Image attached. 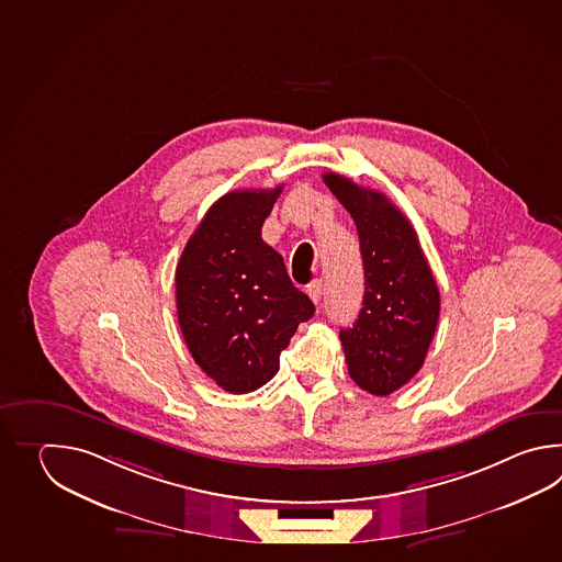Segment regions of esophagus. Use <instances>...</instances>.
<instances>
[{"instance_id": "esophagus-1", "label": "esophagus", "mask_w": 562, "mask_h": 562, "mask_svg": "<svg viewBox=\"0 0 562 562\" xmlns=\"http://www.w3.org/2000/svg\"><path fill=\"white\" fill-rule=\"evenodd\" d=\"M307 293H310L311 301L313 303H319L323 297V285L322 281H313L310 286H307Z\"/></svg>"}]
</instances>
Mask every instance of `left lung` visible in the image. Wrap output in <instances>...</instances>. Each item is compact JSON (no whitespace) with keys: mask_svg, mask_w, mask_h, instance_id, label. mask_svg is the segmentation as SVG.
Segmentation results:
<instances>
[{"mask_svg":"<svg viewBox=\"0 0 562 562\" xmlns=\"http://www.w3.org/2000/svg\"><path fill=\"white\" fill-rule=\"evenodd\" d=\"M323 180L358 227L366 276L358 322L339 334L347 371L361 390L390 395L424 366L440 317V291L416 231L385 194L335 172Z\"/></svg>","mask_w":562,"mask_h":562,"instance_id":"obj_1","label":"left lung"}]
</instances>
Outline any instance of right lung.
I'll return each mask as SVG.
<instances>
[{
	"label": "right lung",
	"instance_id": "1",
	"mask_svg": "<svg viewBox=\"0 0 562 562\" xmlns=\"http://www.w3.org/2000/svg\"><path fill=\"white\" fill-rule=\"evenodd\" d=\"M283 187L221 196L177 265V313L196 366L231 394H249L279 371V356L315 313L261 239Z\"/></svg>",
	"mask_w": 562,
	"mask_h": 562
}]
</instances>
